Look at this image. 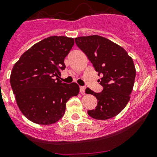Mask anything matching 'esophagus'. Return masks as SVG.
I'll return each instance as SVG.
<instances>
[{
	"instance_id": "1",
	"label": "esophagus",
	"mask_w": 157,
	"mask_h": 157,
	"mask_svg": "<svg viewBox=\"0 0 157 157\" xmlns=\"http://www.w3.org/2000/svg\"><path fill=\"white\" fill-rule=\"evenodd\" d=\"M85 87H80V93L82 94H85Z\"/></svg>"
}]
</instances>
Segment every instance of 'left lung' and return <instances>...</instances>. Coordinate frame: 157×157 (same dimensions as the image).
<instances>
[{"label":"left lung","mask_w":157,"mask_h":157,"mask_svg":"<svg viewBox=\"0 0 157 157\" xmlns=\"http://www.w3.org/2000/svg\"><path fill=\"white\" fill-rule=\"evenodd\" d=\"M75 43L94 65L98 75V82L103 87L101 93L87 87L85 93L97 97L95 109L89 110V116L97 120H107L122 112L129 101L136 70L132 58L126 50L109 39L98 35L78 36Z\"/></svg>","instance_id":"left-lung-1"}]
</instances>
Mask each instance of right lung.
Instances as JSON below:
<instances>
[{
  "label": "right lung",
  "mask_w": 157,
  "mask_h": 157,
  "mask_svg": "<svg viewBox=\"0 0 157 157\" xmlns=\"http://www.w3.org/2000/svg\"><path fill=\"white\" fill-rule=\"evenodd\" d=\"M73 45V38L49 36L27 50L13 66L12 89L20 111L29 121L55 124L64 114L67 101L78 94L76 83L54 79L65 69L64 58Z\"/></svg>",
  "instance_id": "right-lung-1"
}]
</instances>
